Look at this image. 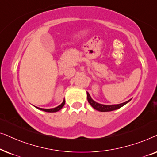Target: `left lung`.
I'll return each mask as SVG.
<instances>
[{
	"label": "left lung",
	"instance_id": "8db88e82",
	"mask_svg": "<svg viewBox=\"0 0 157 157\" xmlns=\"http://www.w3.org/2000/svg\"><path fill=\"white\" fill-rule=\"evenodd\" d=\"M87 100H88V103L90 104L92 107L100 112H108V111H112V110L119 109L120 108L123 107V106L126 105V103H128V102L131 100V99L129 100L128 101L124 102V103H123L117 104V105H103V104L98 103L97 102H95V100L92 99L90 95V94L87 93Z\"/></svg>",
	"mask_w": 157,
	"mask_h": 157
}]
</instances>
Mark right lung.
<instances>
[{
  "label": "right lung",
  "instance_id": "1",
  "mask_svg": "<svg viewBox=\"0 0 157 157\" xmlns=\"http://www.w3.org/2000/svg\"><path fill=\"white\" fill-rule=\"evenodd\" d=\"M64 103H65V100H64L63 102H62V103L61 105H59V106H57V107L54 108H50V109H44V108H37L38 109L41 110H43V111H45V112H48V113H54V112H57L59 111V110H61L62 107L64 105Z\"/></svg>",
  "mask_w": 157,
  "mask_h": 157
}]
</instances>
